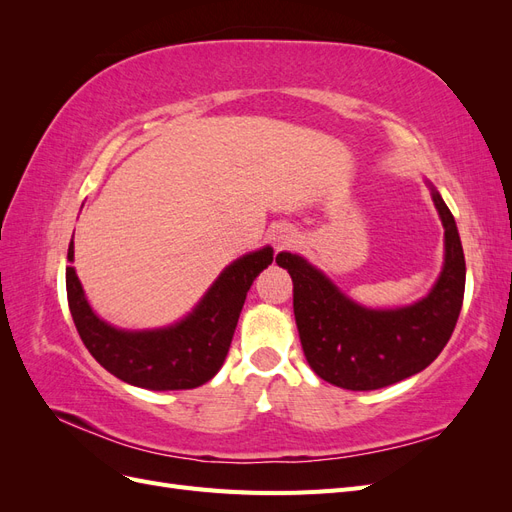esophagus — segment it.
I'll return each instance as SVG.
<instances>
[{"label": "esophagus", "mask_w": 512, "mask_h": 512, "mask_svg": "<svg viewBox=\"0 0 512 512\" xmlns=\"http://www.w3.org/2000/svg\"><path fill=\"white\" fill-rule=\"evenodd\" d=\"M297 230H294L290 224H277L271 230V241L275 245V250H286L294 241H297Z\"/></svg>", "instance_id": "esophagus-1"}]
</instances>
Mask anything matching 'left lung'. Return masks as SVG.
I'll return each instance as SVG.
<instances>
[{"mask_svg": "<svg viewBox=\"0 0 512 512\" xmlns=\"http://www.w3.org/2000/svg\"><path fill=\"white\" fill-rule=\"evenodd\" d=\"M444 224V269L423 301L401 309H365L297 256L277 265L294 284V318L305 359L316 374L348 391H374L423 371L451 339L466 290V258L453 213L433 190Z\"/></svg>", "mask_w": 512, "mask_h": 512, "instance_id": "8db88e82", "label": "left lung"}]
</instances>
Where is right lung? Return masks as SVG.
Segmentation results:
<instances>
[{
  "instance_id": "right-lung-1",
  "label": "right lung",
  "mask_w": 512,
  "mask_h": 512,
  "mask_svg": "<svg viewBox=\"0 0 512 512\" xmlns=\"http://www.w3.org/2000/svg\"><path fill=\"white\" fill-rule=\"evenodd\" d=\"M74 258V243L68 260ZM273 260L271 247L232 262L183 322L162 331L130 333L102 322L85 299L74 269H66L68 305L85 348L119 380L149 391H185L209 382L222 367L241 307L256 275Z\"/></svg>"
}]
</instances>
